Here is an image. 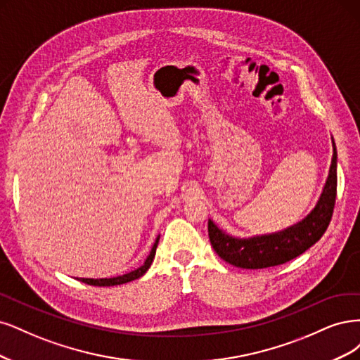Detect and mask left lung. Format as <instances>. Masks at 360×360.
<instances>
[{
  "label": "left lung",
  "mask_w": 360,
  "mask_h": 360,
  "mask_svg": "<svg viewBox=\"0 0 360 360\" xmlns=\"http://www.w3.org/2000/svg\"><path fill=\"white\" fill-rule=\"evenodd\" d=\"M333 145L329 176L324 184L320 199L302 221L271 235L252 236L248 239L233 238L210 219L207 233L215 252L224 262L242 269L272 268L296 259L324 235L333 214L336 199V148Z\"/></svg>",
  "instance_id": "obj_1"
}]
</instances>
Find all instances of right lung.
<instances>
[{
    "label": "right lung",
    "instance_id": "right-lung-1",
    "mask_svg": "<svg viewBox=\"0 0 360 360\" xmlns=\"http://www.w3.org/2000/svg\"><path fill=\"white\" fill-rule=\"evenodd\" d=\"M158 240H160V236H157L153 248H150L149 256L146 257L145 263L141 266V268H137V269H134V271H131L129 274H124V275H120V276H113V278H98V280H94V278H80V281L85 283V284H89V285L110 287V285H120V284H125V283H130L133 280H137V278H141L149 269L150 263H153V260L155 257Z\"/></svg>",
    "mask_w": 360,
    "mask_h": 360
}]
</instances>
